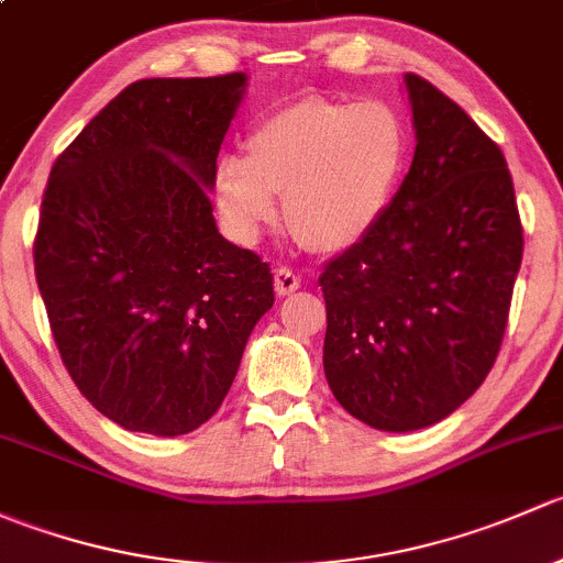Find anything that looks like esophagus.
<instances>
[{
  "label": "esophagus",
  "mask_w": 563,
  "mask_h": 563,
  "mask_svg": "<svg viewBox=\"0 0 563 563\" xmlns=\"http://www.w3.org/2000/svg\"><path fill=\"white\" fill-rule=\"evenodd\" d=\"M299 286H302V277H299L291 266H277L275 269V291L277 294H283V297H286V294L297 291Z\"/></svg>",
  "instance_id": "obj_1"
}]
</instances>
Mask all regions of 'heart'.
Returning a JSON list of instances; mask_svg holds the SVG:
<instances>
[{
  "label": "heart",
  "instance_id": "1",
  "mask_svg": "<svg viewBox=\"0 0 563 563\" xmlns=\"http://www.w3.org/2000/svg\"><path fill=\"white\" fill-rule=\"evenodd\" d=\"M406 163V130L382 100L305 98L269 111L245 139V157L214 163L212 190L229 229L255 240L277 218L308 247L334 253L365 240L387 212Z\"/></svg>",
  "mask_w": 563,
  "mask_h": 563
}]
</instances>
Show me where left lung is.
Returning a JSON list of instances; mask_svg holds the SVG:
<instances>
[{
	"label": "left lung",
	"mask_w": 563,
	"mask_h": 563,
	"mask_svg": "<svg viewBox=\"0 0 563 563\" xmlns=\"http://www.w3.org/2000/svg\"><path fill=\"white\" fill-rule=\"evenodd\" d=\"M417 152L376 229L323 266V373L340 406L389 433L463 406L501 349L523 223L504 152L408 73Z\"/></svg>",
	"instance_id": "1"
}]
</instances>
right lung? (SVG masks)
<instances>
[{"label": "right lung", "instance_id": "obj_1", "mask_svg": "<svg viewBox=\"0 0 563 563\" xmlns=\"http://www.w3.org/2000/svg\"><path fill=\"white\" fill-rule=\"evenodd\" d=\"M245 73L124 87L56 157L35 277L67 373L124 430L181 435L229 395L272 269L212 218Z\"/></svg>", "mask_w": 563, "mask_h": 563}]
</instances>
